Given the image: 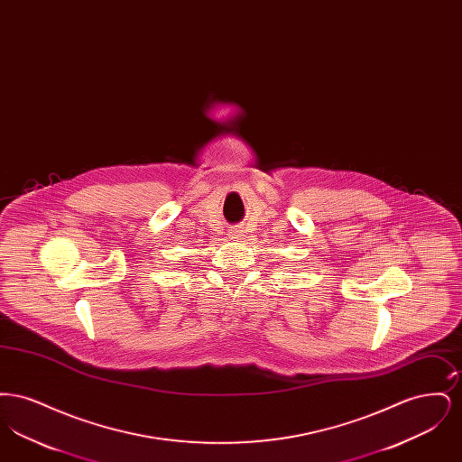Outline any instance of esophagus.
I'll list each match as a JSON object with an SVG mask.
<instances>
[{
  "label": "esophagus",
  "instance_id": "obj_1",
  "mask_svg": "<svg viewBox=\"0 0 462 462\" xmlns=\"http://www.w3.org/2000/svg\"><path fill=\"white\" fill-rule=\"evenodd\" d=\"M230 239H242V236H244V230H242L241 226H236V228H232L230 230Z\"/></svg>",
  "mask_w": 462,
  "mask_h": 462
}]
</instances>
